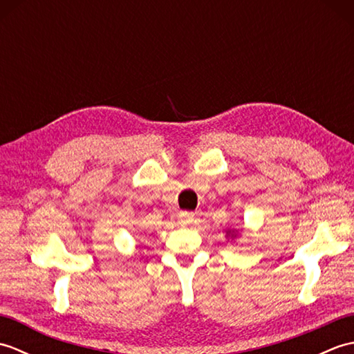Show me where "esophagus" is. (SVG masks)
<instances>
[{"instance_id":"obj_1","label":"esophagus","mask_w":354,"mask_h":354,"mask_svg":"<svg viewBox=\"0 0 354 354\" xmlns=\"http://www.w3.org/2000/svg\"><path fill=\"white\" fill-rule=\"evenodd\" d=\"M194 221V214L190 212H181L179 213V222L183 225H190Z\"/></svg>"}]
</instances>
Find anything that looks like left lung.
<instances>
[{"label":"left lung","instance_id":"left-lung-1","mask_svg":"<svg viewBox=\"0 0 354 354\" xmlns=\"http://www.w3.org/2000/svg\"><path fill=\"white\" fill-rule=\"evenodd\" d=\"M239 236V231L236 228H227L225 230V237L227 239H236Z\"/></svg>","mask_w":354,"mask_h":354}]
</instances>
